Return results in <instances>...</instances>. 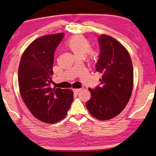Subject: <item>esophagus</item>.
<instances>
[{"instance_id":"obj_1","label":"esophagus","mask_w":156,"mask_h":156,"mask_svg":"<svg viewBox=\"0 0 156 156\" xmlns=\"http://www.w3.org/2000/svg\"><path fill=\"white\" fill-rule=\"evenodd\" d=\"M82 90V88H76V89H73V91L75 93H78L79 92H80Z\"/></svg>"}]
</instances>
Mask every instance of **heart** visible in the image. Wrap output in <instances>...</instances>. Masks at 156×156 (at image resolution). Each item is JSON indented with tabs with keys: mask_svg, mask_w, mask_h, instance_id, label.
<instances>
[{
	"mask_svg": "<svg viewBox=\"0 0 156 156\" xmlns=\"http://www.w3.org/2000/svg\"><path fill=\"white\" fill-rule=\"evenodd\" d=\"M67 46L76 57H83L87 53L90 60L92 62H96L100 56V53L98 51L90 49V42L83 36L79 35L72 37L68 41Z\"/></svg>",
	"mask_w": 156,
	"mask_h": 156,
	"instance_id": "heart-1",
	"label": "heart"
}]
</instances>
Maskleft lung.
<instances>
[{"label":"left lung","mask_w":156,"mask_h":156,"mask_svg":"<svg viewBox=\"0 0 156 156\" xmlns=\"http://www.w3.org/2000/svg\"><path fill=\"white\" fill-rule=\"evenodd\" d=\"M96 72L101 75L100 87L88 88L91 98L86 103L91 115L100 120H108L124 109L133 88V69L125 47L114 37L101 34Z\"/></svg>","instance_id":"left-lung-1"}]
</instances>
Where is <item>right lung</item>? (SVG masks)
Listing matches in <instances>:
<instances>
[{
    "label": "right lung",
    "instance_id": "1",
    "mask_svg": "<svg viewBox=\"0 0 156 156\" xmlns=\"http://www.w3.org/2000/svg\"><path fill=\"white\" fill-rule=\"evenodd\" d=\"M64 33L45 35L33 41L23 52L18 69L21 98L37 120L53 124L67 115L73 100L69 89L52 88L54 53Z\"/></svg>",
    "mask_w": 156,
    "mask_h": 156
}]
</instances>
